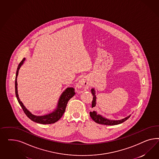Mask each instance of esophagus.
Returning <instances> with one entry per match:
<instances>
[{"label":"esophagus","instance_id":"obj_1","mask_svg":"<svg viewBox=\"0 0 159 159\" xmlns=\"http://www.w3.org/2000/svg\"><path fill=\"white\" fill-rule=\"evenodd\" d=\"M90 86V83L87 78H83L77 83L76 90L78 93H82L87 90Z\"/></svg>","mask_w":159,"mask_h":159}]
</instances>
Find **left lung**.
Returning a JSON list of instances; mask_svg holds the SVG:
<instances>
[{
	"mask_svg": "<svg viewBox=\"0 0 159 159\" xmlns=\"http://www.w3.org/2000/svg\"><path fill=\"white\" fill-rule=\"evenodd\" d=\"M91 91H92V94L93 96L92 104V108H93L96 106V97L95 95V90H94V89H92ZM90 116L92 118V120L97 124L106 125H115L120 124L121 123L125 122V120H127L130 116H128L121 120H107L105 118L102 117V116L97 114L96 112L94 111L90 112Z\"/></svg>",
	"mask_w": 159,
	"mask_h": 159,
	"instance_id": "left-lung-1",
	"label": "left lung"
}]
</instances>
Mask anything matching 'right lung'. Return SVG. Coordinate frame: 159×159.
I'll use <instances>...</instances> for the list:
<instances>
[{
  "label": "right lung",
  "mask_w": 159,
  "mask_h": 159,
  "mask_svg": "<svg viewBox=\"0 0 159 159\" xmlns=\"http://www.w3.org/2000/svg\"><path fill=\"white\" fill-rule=\"evenodd\" d=\"M25 60V58H23V60L20 62L17 69L16 71V79H15V93L16 96L17 97V99L18 102H19L20 105L21 107L23 110L25 114L29 117L31 120L34 121L35 122H37L39 124H53L56 122H57L60 118L62 116L63 114H64L65 109L66 107L67 102L75 94V89L72 87H69L66 89L65 92H63L62 94L60 97L59 101L58 102V107L56 110L53 111V112L43 116H35L33 115L30 111H28L26 108L24 107L22 102L20 100L19 95L17 93V77L18 75L19 70L20 67L21 66V65L23 63V62Z\"/></svg>",
  "instance_id": "1"
}]
</instances>
